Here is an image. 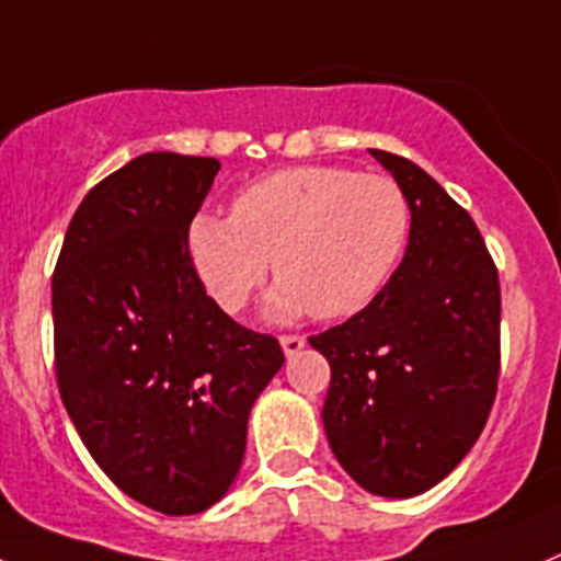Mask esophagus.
<instances>
[{"instance_id": "34e87169", "label": "esophagus", "mask_w": 561, "mask_h": 561, "mask_svg": "<svg viewBox=\"0 0 561 561\" xmlns=\"http://www.w3.org/2000/svg\"><path fill=\"white\" fill-rule=\"evenodd\" d=\"M280 346H284L286 355L291 357V355H297L302 346H306V339H302V335H295V333H286V335H280Z\"/></svg>"}]
</instances>
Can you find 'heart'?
<instances>
[{"label": "heart", "mask_w": 561, "mask_h": 561, "mask_svg": "<svg viewBox=\"0 0 561 561\" xmlns=\"http://www.w3.org/2000/svg\"><path fill=\"white\" fill-rule=\"evenodd\" d=\"M413 226L408 192L388 175L302 164L239 190L231 220L197 215L186 250L206 295L226 313L248 306L272 259L280 280L270 300L275 317L346 319L386 291Z\"/></svg>", "instance_id": "1"}]
</instances>
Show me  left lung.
<instances>
[{
	"label": "left lung",
	"mask_w": 561,
	"mask_h": 561,
	"mask_svg": "<svg viewBox=\"0 0 561 561\" xmlns=\"http://www.w3.org/2000/svg\"><path fill=\"white\" fill-rule=\"evenodd\" d=\"M413 204L408 255L366 311L311 335L330 364L322 421L344 471L410 499L482 435L501 371V286L477 222L432 175L369 148Z\"/></svg>",
	"instance_id": "left-lung-1"
}]
</instances>
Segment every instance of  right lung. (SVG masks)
I'll use <instances>...</instances> for the list:
<instances>
[{
  "label": "right lung",
  "instance_id": "obj_1",
  "mask_svg": "<svg viewBox=\"0 0 561 561\" xmlns=\"http://www.w3.org/2000/svg\"><path fill=\"white\" fill-rule=\"evenodd\" d=\"M220 162L142 153L79 204L51 275L62 404L101 471L162 515L226 495L248 415L284 366L192 270L186 231Z\"/></svg>",
  "mask_w": 561,
  "mask_h": 561
}]
</instances>
